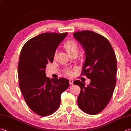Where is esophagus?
Returning <instances> with one entry per match:
<instances>
[{
    "instance_id": "obj_1",
    "label": "esophagus",
    "mask_w": 131,
    "mask_h": 131,
    "mask_svg": "<svg viewBox=\"0 0 131 131\" xmlns=\"http://www.w3.org/2000/svg\"><path fill=\"white\" fill-rule=\"evenodd\" d=\"M69 83H70V85H73V80L69 81Z\"/></svg>"
}]
</instances>
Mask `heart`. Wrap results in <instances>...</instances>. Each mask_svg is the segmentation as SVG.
<instances>
[{
    "mask_svg": "<svg viewBox=\"0 0 131 131\" xmlns=\"http://www.w3.org/2000/svg\"><path fill=\"white\" fill-rule=\"evenodd\" d=\"M63 47L66 50L69 54H71L74 53H78L79 51V46L75 41L73 40H66L63 44ZM66 74L70 75L71 74V71L69 70H66Z\"/></svg>",
    "mask_w": 131,
    "mask_h": 131,
    "instance_id": "obj_1",
    "label": "heart"
}]
</instances>
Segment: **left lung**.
<instances>
[{
  "mask_svg": "<svg viewBox=\"0 0 131 131\" xmlns=\"http://www.w3.org/2000/svg\"><path fill=\"white\" fill-rule=\"evenodd\" d=\"M85 50L86 60L82 75L91 80L88 86L79 80L74 82L81 92L78 104L85 113L95 115L103 111L110 101L116 84V57L109 41L91 30L73 33Z\"/></svg>",
  "mask_w": 131,
  "mask_h": 131,
  "instance_id": "obj_1",
  "label": "left lung"
}]
</instances>
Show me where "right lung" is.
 <instances>
[{
	"mask_svg": "<svg viewBox=\"0 0 131 131\" xmlns=\"http://www.w3.org/2000/svg\"><path fill=\"white\" fill-rule=\"evenodd\" d=\"M68 33H43L30 38L23 46L18 65L20 90L30 109L46 116L60 106L61 95L68 88L69 81L50 79L45 69L52 63L56 50Z\"/></svg>",
	"mask_w": 131,
	"mask_h": 131,
	"instance_id": "add662e5",
	"label": "right lung"
}]
</instances>
